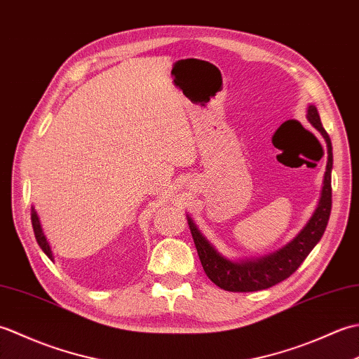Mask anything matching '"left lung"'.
<instances>
[{"instance_id": "obj_1", "label": "left lung", "mask_w": 359, "mask_h": 359, "mask_svg": "<svg viewBox=\"0 0 359 359\" xmlns=\"http://www.w3.org/2000/svg\"><path fill=\"white\" fill-rule=\"evenodd\" d=\"M307 118L313 125L327 143V168L324 174V185L319 203L310 217L307 225L302 228L296 238L288 242L285 247L278 250L276 253L264 256L253 261L234 262L222 256L219 251L205 239V236L196 226L193 219L188 217V225L191 230L193 239L197 248V255L202 262V266L211 282L226 292H257L279 284L284 279L290 278L299 269V265L306 261V257L315 248L329 222L332 211V166L333 152L329 134L323 128L318 109L313 104L307 108Z\"/></svg>"}]
</instances>
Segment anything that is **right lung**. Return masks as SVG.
Returning <instances> with one entry per match:
<instances>
[{"label":"right lung","mask_w":359,"mask_h":359,"mask_svg":"<svg viewBox=\"0 0 359 359\" xmlns=\"http://www.w3.org/2000/svg\"><path fill=\"white\" fill-rule=\"evenodd\" d=\"M30 219H32V226H34V233H35V239L38 242V245H40V248L44 251L46 256H48L49 259H53L50 245H49V242H48V239H46V236L43 233L40 219H38L36 211H35L34 207H32V211H30Z\"/></svg>","instance_id":"1"}]
</instances>
